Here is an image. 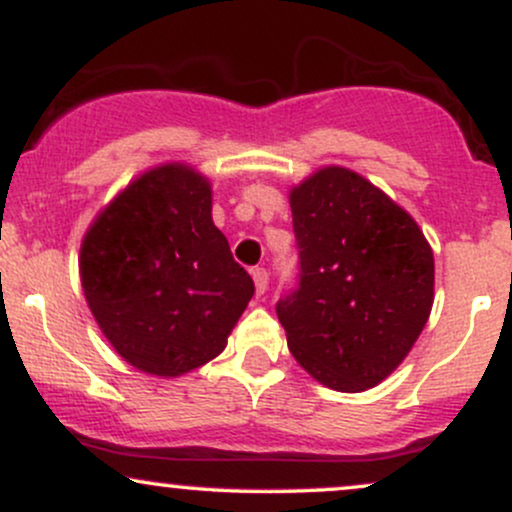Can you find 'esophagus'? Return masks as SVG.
I'll list each match as a JSON object with an SVG mask.
<instances>
[{
	"label": "esophagus",
	"instance_id": "esophagus-1",
	"mask_svg": "<svg viewBox=\"0 0 512 512\" xmlns=\"http://www.w3.org/2000/svg\"><path fill=\"white\" fill-rule=\"evenodd\" d=\"M252 279H255V289H257V293L267 291V284H269L267 269H264V267H255V269H252Z\"/></svg>",
	"mask_w": 512,
	"mask_h": 512
}]
</instances>
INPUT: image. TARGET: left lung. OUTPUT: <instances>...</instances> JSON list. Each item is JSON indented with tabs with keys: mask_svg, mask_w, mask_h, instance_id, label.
<instances>
[{
	"mask_svg": "<svg viewBox=\"0 0 512 512\" xmlns=\"http://www.w3.org/2000/svg\"><path fill=\"white\" fill-rule=\"evenodd\" d=\"M296 286L276 303L293 358L339 392L395 370L433 305V252L404 209L346 168L291 192Z\"/></svg>",
	"mask_w": 512,
	"mask_h": 512,
	"instance_id": "obj_1",
	"label": "left lung"
}]
</instances>
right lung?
<instances>
[{"mask_svg":"<svg viewBox=\"0 0 512 512\" xmlns=\"http://www.w3.org/2000/svg\"><path fill=\"white\" fill-rule=\"evenodd\" d=\"M79 269L117 354L166 378L219 356L255 293L211 221L209 182L180 163L149 170L98 216Z\"/></svg>","mask_w":512,"mask_h":512,"instance_id":"1","label":"right lung"}]
</instances>
